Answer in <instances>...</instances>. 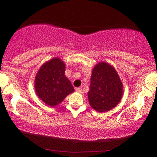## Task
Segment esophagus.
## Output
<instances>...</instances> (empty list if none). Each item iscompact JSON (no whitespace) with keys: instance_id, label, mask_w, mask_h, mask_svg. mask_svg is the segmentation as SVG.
I'll use <instances>...</instances> for the list:
<instances>
[{"instance_id":"obj_1","label":"esophagus","mask_w":157,"mask_h":157,"mask_svg":"<svg viewBox=\"0 0 157 157\" xmlns=\"http://www.w3.org/2000/svg\"><path fill=\"white\" fill-rule=\"evenodd\" d=\"M75 90H76V92H77V93H82V88L81 87L76 88Z\"/></svg>"}]
</instances>
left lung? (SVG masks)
Wrapping results in <instances>:
<instances>
[{"label":"left lung","instance_id":"1","mask_svg":"<svg viewBox=\"0 0 157 157\" xmlns=\"http://www.w3.org/2000/svg\"><path fill=\"white\" fill-rule=\"evenodd\" d=\"M87 95L90 106L98 112H108L119 103L123 95V83L111 64L102 61L94 66Z\"/></svg>","mask_w":157,"mask_h":157}]
</instances>
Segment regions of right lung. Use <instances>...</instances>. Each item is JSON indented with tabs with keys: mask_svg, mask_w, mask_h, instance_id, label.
<instances>
[{
	"mask_svg": "<svg viewBox=\"0 0 157 157\" xmlns=\"http://www.w3.org/2000/svg\"><path fill=\"white\" fill-rule=\"evenodd\" d=\"M65 63L60 58H53L44 63L35 77V91L47 105L55 107L74 91L64 74Z\"/></svg>",
	"mask_w": 157,
	"mask_h": 157,
	"instance_id": "obj_1",
	"label": "right lung"
}]
</instances>
